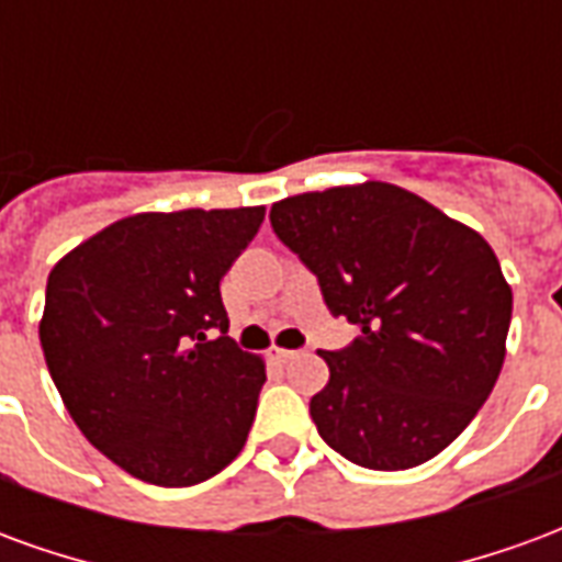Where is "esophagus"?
Segmentation results:
<instances>
[{
	"label": "esophagus",
	"instance_id": "34e87169",
	"mask_svg": "<svg viewBox=\"0 0 562 562\" xmlns=\"http://www.w3.org/2000/svg\"><path fill=\"white\" fill-rule=\"evenodd\" d=\"M297 349H282V346H273V349H270V358H273V361H280V364H285V361H292V358H297Z\"/></svg>",
	"mask_w": 562,
	"mask_h": 562
}]
</instances>
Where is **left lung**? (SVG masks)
<instances>
[{
	"mask_svg": "<svg viewBox=\"0 0 562 562\" xmlns=\"http://www.w3.org/2000/svg\"><path fill=\"white\" fill-rule=\"evenodd\" d=\"M270 225L313 270L352 346L318 352V436L367 470H413L448 448L506 361L512 285L470 225L394 183L277 201Z\"/></svg>",
	"mask_w": 562,
	"mask_h": 562,
	"instance_id": "obj_1",
	"label": "left lung"
}]
</instances>
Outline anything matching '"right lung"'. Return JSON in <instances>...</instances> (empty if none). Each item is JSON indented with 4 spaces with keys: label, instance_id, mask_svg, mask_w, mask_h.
<instances>
[{
    "label": "right lung",
    "instance_id": "right-lung-1",
    "mask_svg": "<svg viewBox=\"0 0 562 562\" xmlns=\"http://www.w3.org/2000/svg\"><path fill=\"white\" fill-rule=\"evenodd\" d=\"M261 222L265 207L135 213L47 277L50 379L80 434L140 482H207L246 446L268 373L225 337L220 282Z\"/></svg>",
    "mask_w": 562,
    "mask_h": 562
}]
</instances>
